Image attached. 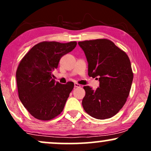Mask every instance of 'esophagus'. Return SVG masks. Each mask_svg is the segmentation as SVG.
Wrapping results in <instances>:
<instances>
[{"instance_id": "obj_1", "label": "esophagus", "mask_w": 151, "mask_h": 151, "mask_svg": "<svg viewBox=\"0 0 151 151\" xmlns=\"http://www.w3.org/2000/svg\"><path fill=\"white\" fill-rule=\"evenodd\" d=\"M81 85L79 84L78 83H74V87H80Z\"/></svg>"}]
</instances>
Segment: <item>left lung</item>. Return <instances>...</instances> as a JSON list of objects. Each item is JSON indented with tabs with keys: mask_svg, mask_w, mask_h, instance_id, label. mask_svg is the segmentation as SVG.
I'll use <instances>...</instances> for the list:
<instances>
[{
	"mask_svg": "<svg viewBox=\"0 0 151 151\" xmlns=\"http://www.w3.org/2000/svg\"><path fill=\"white\" fill-rule=\"evenodd\" d=\"M78 44L86 55L88 74L99 81V86L95 90L84 86L83 108L96 119L111 118L125 104L131 90L133 74L129 57L107 39Z\"/></svg>",
	"mask_w": 151,
	"mask_h": 151,
	"instance_id": "8db88e82",
	"label": "left lung"
}]
</instances>
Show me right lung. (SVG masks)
<instances>
[{"label":"right lung","instance_id":"1","mask_svg":"<svg viewBox=\"0 0 151 151\" xmlns=\"http://www.w3.org/2000/svg\"><path fill=\"white\" fill-rule=\"evenodd\" d=\"M77 42H42L24 56L16 71L20 101L32 116L51 120L61 114L74 83L62 84L52 79L60 59L72 51Z\"/></svg>","mask_w":151,"mask_h":151}]
</instances>
